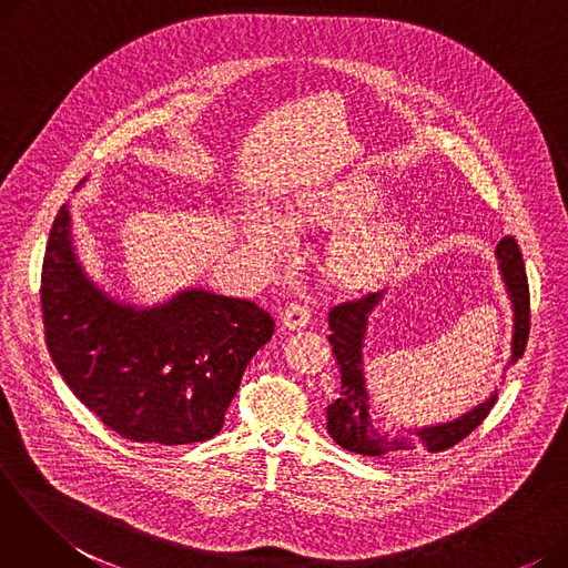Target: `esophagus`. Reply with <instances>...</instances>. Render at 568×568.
<instances>
[{"instance_id": "34e87169", "label": "esophagus", "mask_w": 568, "mask_h": 568, "mask_svg": "<svg viewBox=\"0 0 568 568\" xmlns=\"http://www.w3.org/2000/svg\"><path fill=\"white\" fill-rule=\"evenodd\" d=\"M311 322V315L306 311V306L302 304H287L283 311H281V324L285 326V329H304V326Z\"/></svg>"}]
</instances>
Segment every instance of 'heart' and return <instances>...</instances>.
Listing matches in <instances>:
<instances>
[{"label": "heart", "instance_id": "1", "mask_svg": "<svg viewBox=\"0 0 568 568\" xmlns=\"http://www.w3.org/2000/svg\"><path fill=\"white\" fill-rule=\"evenodd\" d=\"M375 204L377 193L362 184L313 191L287 209L283 223L266 209H251L244 216V236L262 257L281 260L290 251V232L285 224L324 230L347 227L326 251V272L343 287L368 290L389 278L407 251V230L394 216H379L354 225L375 209Z\"/></svg>", "mask_w": 568, "mask_h": 568}]
</instances>
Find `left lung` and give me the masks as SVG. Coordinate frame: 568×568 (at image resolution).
<instances>
[{
	"instance_id": "8db88e82",
	"label": "left lung",
	"mask_w": 568,
	"mask_h": 568,
	"mask_svg": "<svg viewBox=\"0 0 568 568\" xmlns=\"http://www.w3.org/2000/svg\"><path fill=\"white\" fill-rule=\"evenodd\" d=\"M499 274L514 308V338L511 362L523 356L529 336V285L520 248L514 236H504L495 248ZM384 300V292L366 294L359 302H345L329 313V343L334 345L336 362L341 368V396L326 407V433L336 444L352 454L386 456L398 452H412L416 446L437 454L458 444L479 426L497 400V392L469 412L452 422L426 426L407 435H389L379 430V422L373 419L368 389L364 377V338L368 329V315Z\"/></svg>"
}]
</instances>
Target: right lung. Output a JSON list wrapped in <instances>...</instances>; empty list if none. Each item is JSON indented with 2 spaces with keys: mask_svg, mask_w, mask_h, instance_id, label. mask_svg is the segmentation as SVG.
<instances>
[{
  "mask_svg": "<svg viewBox=\"0 0 568 568\" xmlns=\"http://www.w3.org/2000/svg\"><path fill=\"white\" fill-rule=\"evenodd\" d=\"M41 308L52 364L78 400L122 437L165 446L223 428L248 362L274 334L257 304L202 287L159 306L119 302L80 264L67 204L45 246Z\"/></svg>",
  "mask_w": 568,
  "mask_h": 568,
  "instance_id": "right-lung-1",
  "label": "right lung"
}]
</instances>
